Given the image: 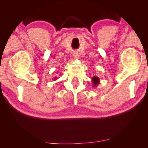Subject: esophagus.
<instances>
[{
  "label": "esophagus",
  "mask_w": 148,
  "mask_h": 148,
  "mask_svg": "<svg viewBox=\"0 0 148 148\" xmlns=\"http://www.w3.org/2000/svg\"><path fill=\"white\" fill-rule=\"evenodd\" d=\"M74 58H78V57H79V55H78V53H74Z\"/></svg>",
  "instance_id": "esophagus-1"
}]
</instances>
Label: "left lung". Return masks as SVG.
<instances>
[{"instance_id":"1","label":"left lung","mask_w":148,"mask_h":148,"mask_svg":"<svg viewBox=\"0 0 148 148\" xmlns=\"http://www.w3.org/2000/svg\"><path fill=\"white\" fill-rule=\"evenodd\" d=\"M92 81H93V84H94V86H96L97 85L99 84V79H98L97 76H94V77H92Z\"/></svg>"}]
</instances>
